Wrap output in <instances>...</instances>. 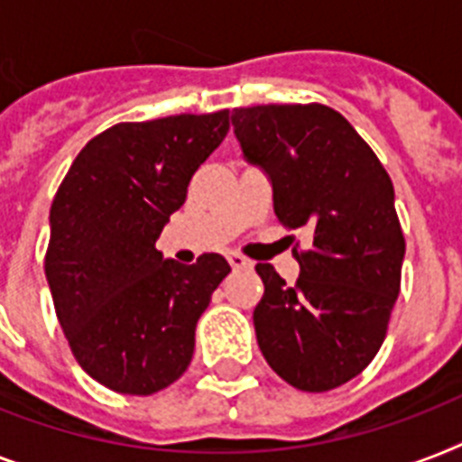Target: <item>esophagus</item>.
<instances>
[{
  "instance_id": "obj_1",
  "label": "esophagus",
  "mask_w": 462,
  "mask_h": 462,
  "mask_svg": "<svg viewBox=\"0 0 462 462\" xmlns=\"http://www.w3.org/2000/svg\"><path fill=\"white\" fill-rule=\"evenodd\" d=\"M227 261H230V266L235 268V271H239V268H252V261L245 259L242 254H227Z\"/></svg>"
}]
</instances>
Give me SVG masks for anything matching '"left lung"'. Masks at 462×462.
Returning a JSON list of instances; mask_svg holds the SVG:
<instances>
[{"label":"left lung","instance_id":"left-lung-1","mask_svg":"<svg viewBox=\"0 0 462 462\" xmlns=\"http://www.w3.org/2000/svg\"><path fill=\"white\" fill-rule=\"evenodd\" d=\"M249 162L266 170L285 230L307 227L285 285L259 263L263 297L254 328L263 357L290 386L323 393L369 366L401 292L405 237L393 181L369 143L326 105H256L232 112Z\"/></svg>","mask_w":462,"mask_h":462}]
</instances>
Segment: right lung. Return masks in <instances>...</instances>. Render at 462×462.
I'll return each instance as SVG.
<instances>
[{
	"label": "right lung",
	"instance_id": "add662e5",
	"mask_svg": "<svg viewBox=\"0 0 462 462\" xmlns=\"http://www.w3.org/2000/svg\"><path fill=\"white\" fill-rule=\"evenodd\" d=\"M230 132V110L119 122L90 139L50 208L45 275L76 362L125 395H153L187 372L196 321L230 273L155 249L201 162Z\"/></svg>",
	"mask_w": 462,
	"mask_h": 462
}]
</instances>
